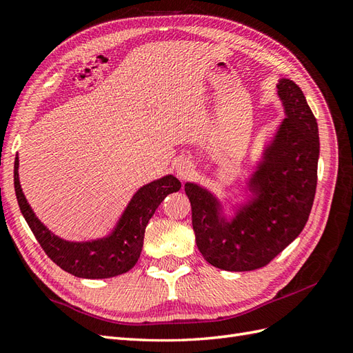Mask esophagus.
Masks as SVG:
<instances>
[{"instance_id": "1", "label": "esophagus", "mask_w": 353, "mask_h": 353, "mask_svg": "<svg viewBox=\"0 0 353 353\" xmlns=\"http://www.w3.org/2000/svg\"><path fill=\"white\" fill-rule=\"evenodd\" d=\"M176 171H177V174H179L180 179H188L189 176L192 174L194 168L188 161H179L176 164Z\"/></svg>"}]
</instances>
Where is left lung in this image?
I'll use <instances>...</instances> for the list:
<instances>
[{
	"mask_svg": "<svg viewBox=\"0 0 353 353\" xmlns=\"http://www.w3.org/2000/svg\"><path fill=\"white\" fill-rule=\"evenodd\" d=\"M277 94L286 117L263 153L248 188L254 200L227 219L222 204L196 183H186L198 250L227 271L265 267L305 227L318 182V122L300 86L280 79Z\"/></svg>",
	"mask_w": 353,
	"mask_h": 353,
	"instance_id": "left-lung-1",
	"label": "left lung"
}]
</instances>
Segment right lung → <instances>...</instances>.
I'll list each match as a JSON object with an SVG mask.
<instances>
[{
    "mask_svg": "<svg viewBox=\"0 0 353 353\" xmlns=\"http://www.w3.org/2000/svg\"><path fill=\"white\" fill-rule=\"evenodd\" d=\"M19 158L14 159V192L26 223L46 255L67 273L83 279H108L130 271L140 258L144 230L162 200L182 183L174 176L144 185L134 194L119 222L107 237L92 241H67L50 232L26 201L19 182Z\"/></svg>",
    "mask_w": 353,
    "mask_h": 353,
    "instance_id": "right-lung-1",
    "label": "right lung"
}]
</instances>
